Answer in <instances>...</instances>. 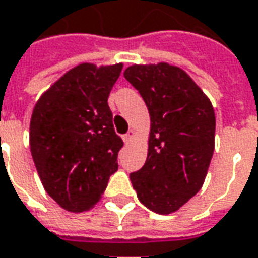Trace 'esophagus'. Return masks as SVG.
Listing matches in <instances>:
<instances>
[{
	"label": "esophagus",
	"instance_id": "obj_1",
	"mask_svg": "<svg viewBox=\"0 0 258 258\" xmlns=\"http://www.w3.org/2000/svg\"><path fill=\"white\" fill-rule=\"evenodd\" d=\"M134 131H133V130H130L128 133H127V134H124L123 135V141L125 142V144H128L130 141H131V140H133V138H134Z\"/></svg>",
	"mask_w": 258,
	"mask_h": 258
}]
</instances>
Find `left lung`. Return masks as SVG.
Listing matches in <instances>:
<instances>
[{"label":"left lung","mask_w":258,"mask_h":258,"mask_svg":"<svg viewBox=\"0 0 258 258\" xmlns=\"http://www.w3.org/2000/svg\"><path fill=\"white\" fill-rule=\"evenodd\" d=\"M124 77L151 116L145 165L130 174L137 197L158 214H170L203 187L215 141L210 99L177 67L131 66Z\"/></svg>","instance_id":"obj_1"}]
</instances>
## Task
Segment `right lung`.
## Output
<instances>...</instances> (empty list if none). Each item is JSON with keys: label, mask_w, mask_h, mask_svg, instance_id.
Returning a JSON list of instances; mask_svg holds the SVG:
<instances>
[{"label": "right lung", "mask_w": 258, "mask_h": 258, "mask_svg": "<svg viewBox=\"0 0 258 258\" xmlns=\"http://www.w3.org/2000/svg\"><path fill=\"white\" fill-rule=\"evenodd\" d=\"M123 64H81L39 99L30 118V152L46 191L71 212L96 205L117 172L123 140L107 98Z\"/></svg>", "instance_id": "add662e5"}]
</instances>
